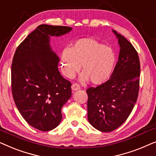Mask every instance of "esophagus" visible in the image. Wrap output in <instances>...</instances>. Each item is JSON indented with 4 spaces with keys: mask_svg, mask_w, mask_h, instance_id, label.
Masks as SVG:
<instances>
[{
    "mask_svg": "<svg viewBox=\"0 0 156 156\" xmlns=\"http://www.w3.org/2000/svg\"><path fill=\"white\" fill-rule=\"evenodd\" d=\"M80 89V86L78 84H73L72 85V91H76V90H79V89Z\"/></svg>",
    "mask_w": 156,
    "mask_h": 156,
    "instance_id": "34e87169",
    "label": "esophagus"
}]
</instances>
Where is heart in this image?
<instances>
[{"label": "heart", "instance_id": "1", "mask_svg": "<svg viewBox=\"0 0 156 156\" xmlns=\"http://www.w3.org/2000/svg\"><path fill=\"white\" fill-rule=\"evenodd\" d=\"M64 74L73 78L82 65V82L98 85L105 82L114 71L116 56L112 48L92 38H82L62 51L60 57Z\"/></svg>", "mask_w": 156, "mask_h": 156}]
</instances>
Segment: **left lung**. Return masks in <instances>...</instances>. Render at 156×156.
Returning a JSON list of instances; mask_svg holds the SVG:
<instances>
[{
	"instance_id": "8db88e82",
	"label": "left lung",
	"mask_w": 156,
	"mask_h": 156,
	"mask_svg": "<svg viewBox=\"0 0 156 156\" xmlns=\"http://www.w3.org/2000/svg\"><path fill=\"white\" fill-rule=\"evenodd\" d=\"M120 53L114 72L108 81L87 89V110L90 124L102 132H110L125 122L138 96L140 60L137 51L115 30Z\"/></svg>"
}]
</instances>
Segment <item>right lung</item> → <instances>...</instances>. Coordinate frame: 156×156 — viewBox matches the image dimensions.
Returning a JSON list of instances; mask_svg holds the SVG:
<instances>
[{"mask_svg":"<svg viewBox=\"0 0 156 156\" xmlns=\"http://www.w3.org/2000/svg\"><path fill=\"white\" fill-rule=\"evenodd\" d=\"M72 30L40 25L19 44L11 65L15 104L26 122L42 131L54 129L62 120V107L72 97L71 82L58 71L59 57L50 46V36Z\"/></svg>","mask_w":156,"mask_h":156,"instance_id":"1","label":"right lung"}]
</instances>
